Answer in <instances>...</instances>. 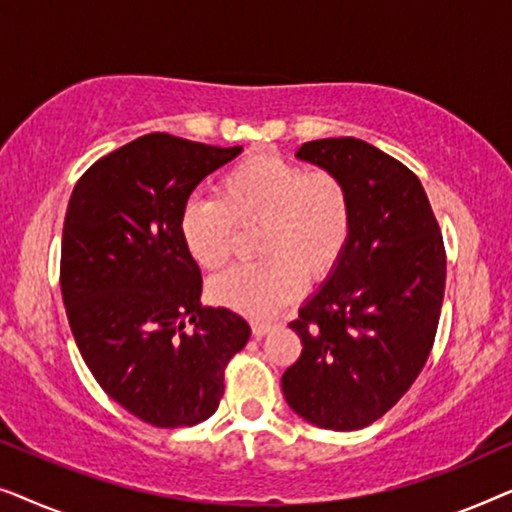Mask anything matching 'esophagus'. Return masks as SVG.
I'll return each mask as SVG.
<instances>
[{
    "label": "esophagus",
    "mask_w": 512,
    "mask_h": 512,
    "mask_svg": "<svg viewBox=\"0 0 512 512\" xmlns=\"http://www.w3.org/2000/svg\"><path fill=\"white\" fill-rule=\"evenodd\" d=\"M272 328H275V326H272L270 321H254V324H251V331H254L256 338H263V335L270 333Z\"/></svg>",
    "instance_id": "1"
}]
</instances>
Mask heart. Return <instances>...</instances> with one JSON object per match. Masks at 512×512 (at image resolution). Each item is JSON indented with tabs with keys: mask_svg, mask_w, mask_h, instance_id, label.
<instances>
[{
	"mask_svg": "<svg viewBox=\"0 0 512 512\" xmlns=\"http://www.w3.org/2000/svg\"><path fill=\"white\" fill-rule=\"evenodd\" d=\"M263 223L261 263L237 265L209 282L216 303L268 319L303 291L305 272L326 277L345 254L352 202L338 174L307 170L277 153H258L221 177L219 200H188L179 233L193 261L219 270L235 249L237 226Z\"/></svg>",
	"mask_w": 512,
	"mask_h": 512,
	"instance_id": "1",
	"label": "heart"
}]
</instances>
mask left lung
I'll return each mask as SVG.
<instances>
[{
  "label": "left lung",
  "instance_id": "1",
  "mask_svg": "<svg viewBox=\"0 0 512 512\" xmlns=\"http://www.w3.org/2000/svg\"><path fill=\"white\" fill-rule=\"evenodd\" d=\"M296 158L342 179L352 233L289 324L303 352L282 391L305 422L356 431L394 408L429 359L445 293L443 235L422 181L373 144L317 139Z\"/></svg>",
  "mask_w": 512,
  "mask_h": 512
}]
</instances>
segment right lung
I'll list each match as a JSON object with an SVG mask.
<instances>
[{
  "label": "right lung",
  "mask_w": 512,
  "mask_h": 512,
  "mask_svg": "<svg viewBox=\"0 0 512 512\" xmlns=\"http://www.w3.org/2000/svg\"><path fill=\"white\" fill-rule=\"evenodd\" d=\"M240 151L151 132L90 165L69 198L60 289L76 347L118 405L160 429L214 415L251 335L228 307H202L179 233L195 186Z\"/></svg>",
  "instance_id": "1"
}]
</instances>
